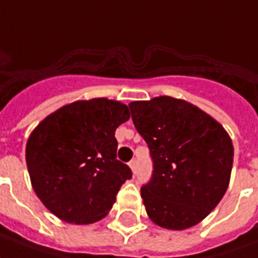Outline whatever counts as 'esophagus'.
Segmentation results:
<instances>
[{
    "label": "esophagus",
    "mask_w": 258,
    "mask_h": 258,
    "mask_svg": "<svg viewBox=\"0 0 258 258\" xmlns=\"http://www.w3.org/2000/svg\"><path fill=\"white\" fill-rule=\"evenodd\" d=\"M130 166H131V169H133L134 174H137V169H138V162H137L135 159H133L131 162H130Z\"/></svg>",
    "instance_id": "obj_1"
}]
</instances>
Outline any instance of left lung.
I'll return each instance as SVG.
<instances>
[{
  "label": "left lung",
  "mask_w": 258,
  "mask_h": 258,
  "mask_svg": "<svg viewBox=\"0 0 258 258\" xmlns=\"http://www.w3.org/2000/svg\"><path fill=\"white\" fill-rule=\"evenodd\" d=\"M131 118L149 148L152 174L141 187L148 217L181 230L203 221L222 200L233 163L228 133L192 104L169 96L131 102Z\"/></svg>",
  "instance_id": "8db88e82"
}]
</instances>
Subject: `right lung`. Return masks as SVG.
Here are the masks:
<instances>
[{"label":"right lung","mask_w":258,"mask_h":258,"mask_svg":"<svg viewBox=\"0 0 258 258\" xmlns=\"http://www.w3.org/2000/svg\"><path fill=\"white\" fill-rule=\"evenodd\" d=\"M130 118L125 104L79 100L44 118L26 144L33 190L50 212L70 223L106 217L125 180L128 165L117 159L116 128Z\"/></svg>","instance_id":"right-lung-1"}]
</instances>
